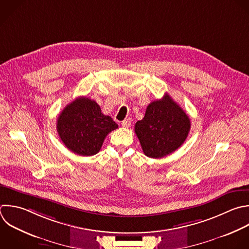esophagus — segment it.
Wrapping results in <instances>:
<instances>
[{
	"mask_svg": "<svg viewBox=\"0 0 249 249\" xmlns=\"http://www.w3.org/2000/svg\"><path fill=\"white\" fill-rule=\"evenodd\" d=\"M130 124H131L130 119H126V120H124V121L122 122V126H123V127H125V128H128V127L130 126Z\"/></svg>",
	"mask_w": 249,
	"mask_h": 249,
	"instance_id": "esophagus-1",
	"label": "esophagus"
}]
</instances>
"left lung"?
Instances as JSON below:
<instances>
[{
  "label": "left lung",
  "mask_w": 249,
  "mask_h": 249,
  "mask_svg": "<svg viewBox=\"0 0 249 249\" xmlns=\"http://www.w3.org/2000/svg\"><path fill=\"white\" fill-rule=\"evenodd\" d=\"M190 128L189 117L167 93L151 102L144 118L134 125L144 154L153 159H160L177 150Z\"/></svg>",
  "instance_id": "1"
}]
</instances>
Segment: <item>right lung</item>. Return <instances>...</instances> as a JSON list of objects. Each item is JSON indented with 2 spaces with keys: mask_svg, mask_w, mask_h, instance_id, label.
<instances>
[{
  "mask_svg": "<svg viewBox=\"0 0 249 249\" xmlns=\"http://www.w3.org/2000/svg\"><path fill=\"white\" fill-rule=\"evenodd\" d=\"M64 145L80 156L97 154L105 137L118 128L109 116L101 113L99 105L88 97H78L59 114L56 124Z\"/></svg>",
  "mask_w": 249,
  "mask_h": 249,
  "instance_id": "add662e5",
  "label": "right lung"
}]
</instances>
